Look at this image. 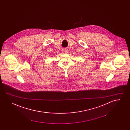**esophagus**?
Returning a JSON list of instances; mask_svg holds the SVG:
<instances>
[{"mask_svg": "<svg viewBox=\"0 0 130 130\" xmlns=\"http://www.w3.org/2000/svg\"><path fill=\"white\" fill-rule=\"evenodd\" d=\"M62 52L63 54H67L68 53V51L66 48H63L62 50Z\"/></svg>", "mask_w": 130, "mask_h": 130, "instance_id": "34e87169", "label": "esophagus"}]
</instances>
